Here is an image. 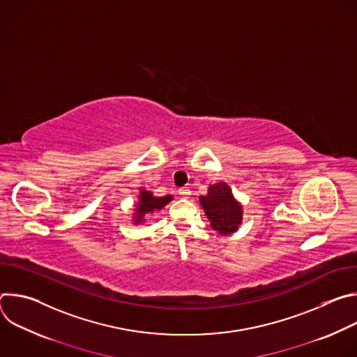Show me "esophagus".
Segmentation results:
<instances>
[{
    "mask_svg": "<svg viewBox=\"0 0 357 357\" xmlns=\"http://www.w3.org/2000/svg\"><path fill=\"white\" fill-rule=\"evenodd\" d=\"M179 196L183 199H189L190 197V189L189 188H181L179 189Z\"/></svg>",
    "mask_w": 357,
    "mask_h": 357,
    "instance_id": "obj_1",
    "label": "esophagus"
}]
</instances>
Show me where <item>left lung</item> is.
<instances>
[{"instance_id": "obj_1", "label": "left lung", "mask_w": 357, "mask_h": 357, "mask_svg": "<svg viewBox=\"0 0 357 357\" xmlns=\"http://www.w3.org/2000/svg\"><path fill=\"white\" fill-rule=\"evenodd\" d=\"M199 203L211 222V227L222 236L233 234L243 223V205L238 202L231 188L220 181L209 185L208 193L199 196Z\"/></svg>"}]
</instances>
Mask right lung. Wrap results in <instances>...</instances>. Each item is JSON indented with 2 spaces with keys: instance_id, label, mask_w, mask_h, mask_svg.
I'll return each instance as SVG.
<instances>
[{
  "instance_id": "right-lung-1",
  "label": "right lung",
  "mask_w": 357,
  "mask_h": 357,
  "mask_svg": "<svg viewBox=\"0 0 357 357\" xmlns=\"http://www.w3.org/2000/svg\"><path fill=\"white\" fill-rule=\"evenodd\" d=\"M137 195V202L134 205V213L131 218L132 225H142L146 222V216L160 212L164 209L169 202H172L174 196L167 195V196H154L151 190H146L145 188H139Z\"/></svg>"
}]
</instances>
